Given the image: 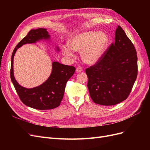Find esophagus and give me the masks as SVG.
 Listing matches in <instances>:
<instances>
[{"label": "esophagus", "instance_id": "34e87169", "mask_svg": "<svg viewBox=\"0 0 150 150\" xmlns=\"http://www.w3.org/2000/svg\"><path fill=\"white\" fill-rule=\"evenodd\" d=\"M82 70H83V68L81 66H78L76 69V72H81Z\"/></svg>", "mask_w": 150, "mask_h": 150}]
</instances>
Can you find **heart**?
Listing matches in <instances>:
<instances>
[{
  "label": "heart",
  "mask_w": 150,
  "mask_h": 150,
  "mask_svg": "<svg viewBox=\"0 0 150 150\" xmlns=\"http://www.w3.org/2000/svg\"><path fill=\"white\" fill-rule=\"evenodd\" d=\"M108 45V37L103 32L86 31L78 35L69 41V46L63 47V53L74 57V50L82 52L83 61L89 64L97 62L104 54Z\"/></svg>",
  "instance_id": "obj_1"
}]
</instances>
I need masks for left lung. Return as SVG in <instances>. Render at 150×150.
<instances>
[{
    "mask_svg": "<svg viewBox=\"0 0 150 150\" xmlns=\"http://www.w3.org/2000/svg\"><path fill=\"white\" fill-rule=\"evenodd\" d=\"M136 50L118 25L115 42L95 64L86 69L88 87L94 103L115 105L127 99L137 76Z\"/></svg>",
    "mask_w": 150,
    "mask_h": 150,
    "instance_id": "obj_1",
    "label": "left lung"
}]
</instances>
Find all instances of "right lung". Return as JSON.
<instances>
[{
    "label": "right lung",
    "instance_id": "add662e5",
    "mask_svg": "<svg viewBox=\"0 0 150 150\" xmlns=\"http://www.w3.org/2000/svg\"><path fill=\"white\" fill-rule=\"evenodd\" d=\"M50 38L45 28L31 30L14 48L11 56L10 77L18 96L23 104L39 110L52 109L59 106L64 96L66 85L75 71L74 66L52 62V73L44 83L34 88H25L15 80L13 74V58L17 49L25 44L35 43L41 39ZM57 50L59 51L58 47Z\"/></svg>",
    "mask_w": 150,
    "mask_h": 150
}]
</instances>
